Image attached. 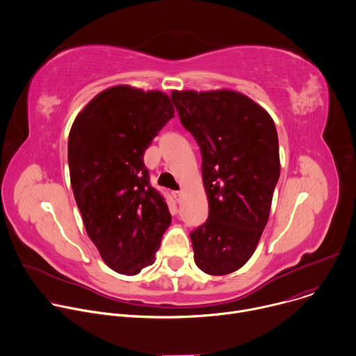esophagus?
Masks as SVG:
<instances>
[{"label": "esophagus", "instance_id": "1", "mask_svg": "<svg viewBox=\"0 0 356 356\" xmlns=\"http://www.w3.org/2000/svg\"><path fill=\"white\" fill-rule=\"evenodd\" d=\"M173 195H175L176 201H177V202H180V201H181V197H183V191H180V190L173 191Z\"/></svg>", "mask_w": 356, "mask_h": 356}]
</instances>
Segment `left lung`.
I'll return each mask as SVG.
<instances>
[{
  "mask_svg": "<svg viewBox=\"0 0 356 356\" xmlns=\"http://www.w3.org/2000/svg\"><path fill=\"white\" fill-rule=\"evenodd\" d=\"M181 125L201 152L209 218L190 232L194 262L209 275L242 268L266 227L280 176L279 139L270 115L243 94L173 91Z\"/></svg>",
  "mask_w": 356,
  "mask_h": 356,
  "instance_id": "left-lung-1",
  "label": "left lung"
}]
</instances>
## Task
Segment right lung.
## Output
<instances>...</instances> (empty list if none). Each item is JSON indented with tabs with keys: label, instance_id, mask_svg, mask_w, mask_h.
Returning <instances> with one entry per match:
<instances>
[{
	"label": "right lung",
	"instance_id": "1",
	"mask_svg": "<svg viewBox=\"0 0 356 356\" xmlns=\"http://www.w3.org/2000/svg\"><path fill=\"white\" fill-rule=\"evenodd\" d=\"M175 117L161 91L115 86L95 95L69 135L73 194L86 231L103 261L121 275L155 262L172 216L150 184L143 155Z\"/></svg>",
	"mask_w": 356,
	"mask_h": 356
}]
</instances>
